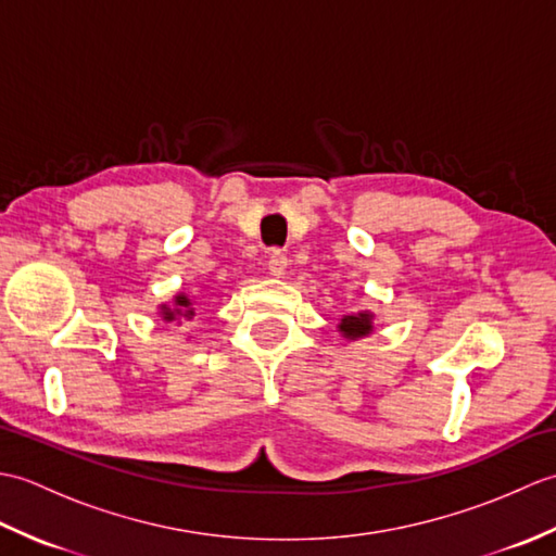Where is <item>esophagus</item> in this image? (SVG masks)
Listing matches in <instances>:
<instances>
[{
  "mask_svg": "<svg viewBox=\"0 0 556 556\" xmlns=\"http://www.w3.org/2000/svg\"><path fill=\"white\" fill-rule=\"evenodd\" d=\"M287 265H289V257L285 251H279V248H275V251L269 253L267 257V267H269V275L275 277H281L287 271Z\"/></svg>",
  "mask_w": 556,
  "mask_h": 556,
  "instance_id": "34e87169",
  "label": "esophagus"
}]
</instances>
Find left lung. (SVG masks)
<instances>
[{
	"mask_svg": "<svg viewBox=\"0 0 556 556\" xmlns=\"http://www.w3.org/2000/svg\"><path fill=\"white\" fill-rule=\"evenodd\" d=\"M339 332L349 339L368 337L372 332V315L370 313H358V315H346L339 325Z\"/></svg>",
	"mask_w": 556,
	"mask_h": 556,
	"instance_id": "1",
	"label": "left lung"
}]
</instances>
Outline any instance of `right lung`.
<instances>
[{
    "label": "right lung",
    "mask_w": 556,
    "mask_h": 556,
    "mask_svg": "<svg viewBox=\"0 0 556 556\" xmlns=\"http://www.w3.org/2000/svg\"><path fill=\"white\" fill-rule=\"evenodd\" d=\"M195 311L191 308V301L186 296H176V308H167V305H162V317L167 323L172 320H193Z\"/></svg>",
    "instance_id": "add662e5"
}]
</instances>
